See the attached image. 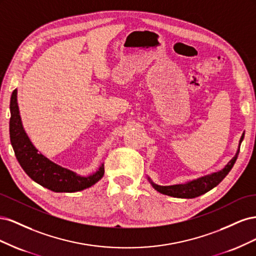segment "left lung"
<instances>
[{"label":"left lung","mask_w":256,"mask_h":256,"mask_svg":"<svg viewBox=\"0 0 256 256\" xmlns=\"http://www.w3.org/2000/svg\"><path fill=\"white\" fill-rule=\"evenodd\" d=\"M244 134L242 136L239 141V148L235 154V157L232 159L228 164L222 168L221 171L212 173L210 175H207L204 177H200L196 180L189 182L187 184H173V186H158L152 182V187L156 189L158 192L164 193L166 196H174V198H193L204 194V193L208 192L214 188L216 184H219L223 178L226 177L228 172L233 168L234 164L236 162V159L238 157V154L240 150V144H242L244 140Z\"/></svg>","instance_id":"obj_1"}]
</instances>
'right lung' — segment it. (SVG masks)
Masks as SVG:
<instances>
[{
  "instance_id": "obj_1",
  "label": "right lung",
  "mask_w": 256,
  "mask_h": 256,
  "mask_svg": "<svg viewBox=\"0 0 256 256\" xmlns=\"http://www.w3.org/2000/svg\"><path fill=\"white\" fill-rule=\"evenodd\" d=\"M10 136L14 154L23 171L35 182L51 191H81L95 184L104 174V164H102L95 174L81 177L38 154L22 127L17 104V90L12 92L10 98Z\"/></svg>"
}]
</instances>
